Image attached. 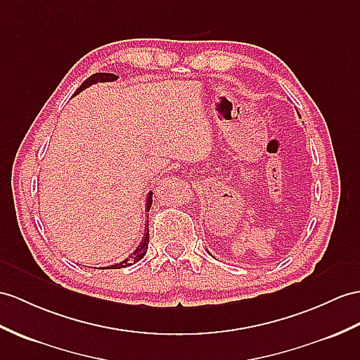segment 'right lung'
Returning <instances> with one entry per match:
<instances>
[{"label": "right lung", "mask_w": 360, "mask_h": 360, "mask_svg": "<svg viewBox=\"0 0 360 360\" xmlns=\"http://www.w3.org/2000/svg\"><path fill=\"white\" fill-rule=\"evenodd\" d=\"M117 77L119 76L112 75V73H96V75H91L89 79H86V81H84V84L81 86H79L76 94L81 93L82 90H85L86 86H90L91 84H96V82H111V81H116ZM151 205H153V192H150V194H148V203H146L148 210H150ZM148 243H150V231L146 229V233H145V238L142 240V244H140V246L137 248V250L133 253V255H131L128 259L122 261V262H119V264L111 266L108 269H122V267H128L131 264H136L137 261H140V259L145 257V253L148 250ZM105 269H107V267H105Z\"/></svg>", "instance_id": "right-lung-1"}]
</instances>
